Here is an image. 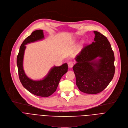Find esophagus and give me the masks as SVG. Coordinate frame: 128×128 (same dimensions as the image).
I'll return each instance as SVG.
<instances>
[{"label":"esophagus","mask_w":128,"mask_h":128,"mask_svg":"<svg viewBox=\"0 0 128 128\" xmlns=\"http://www.w3.org/2000/svg\"><path fill=\"white\" fill-rule=\"evenodd\" d=\"M74 65V62L72 61H70L68 62V66L69 68H72Z\"/></svg>","instance_id":"1"}]
</instances>
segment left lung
Listing matches in <instances>:
<instances>
[{"instance_id": "1", "label": "left lung", "mask_w": 128, "mask_h": 128, "mask_svg": "<svg viewBox=\"0 0 128 128\" xmlns=\"http://www.w3.org/2000/svg\"><path fill=\"white\" fill-rule=\"evenodd\" d=\"M94 33V42L82 48L75 58L77 63L73 66L77 87L86 94L102 91L115 73V58L110 43L100 33Z\"/></svg>"}]
</instances>
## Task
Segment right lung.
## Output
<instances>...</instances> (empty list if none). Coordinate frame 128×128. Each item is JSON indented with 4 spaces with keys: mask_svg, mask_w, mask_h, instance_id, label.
I'll use <instances>...</instances> for the list:
<instances>
[{
    "mask_svg": "<svg viewBox=\"0 0 128 128\" xmlns=\"http://www.w3.org/2000/svg\"><path fill=\"white\" fill-rule=\"evenodd\" d=\"M44 38L42 30H36L26 37L19 48L17 57V65L19 80L24 87L35 95L46 97L56 91L61 78L67 72L68 67L66 63L59 66H54L44 79L40 80H33L26 75L23 68L24 56L26 48L25 45L42 40Z\"/></svg>",
    "mask_w": 128,
    "mask_h": 128,
    "instance_id": "right-lung-1",
    "label": "right lung"
}]
</instances>
